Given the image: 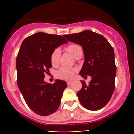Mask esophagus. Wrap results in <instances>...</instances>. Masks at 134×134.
<instances>
[{"instance_id":"obj_1","label":"esophagus","mask_w":134,"mask_h":134,"mask_svg":"<svg viewBox=\"0 0 134 134\" xmlns=\"http://www.w3.org/2000/svg\"><path fill=\"white\" fill-rule=\"evenodd\" d=\"M72 83V81H67V85H70V84H71Z\"/></svg>"}]
</instances>
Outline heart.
<instances>
[{"instance_id": "obj_1", "label": "heart", "mask_w": 134, "mask_h": 134, "mask_svg": "<svg viewBox=\"0 0 134 134\" xmlns=\"http://www.w3.org/2000/svg\"><path fill=\"white\" fill-rule=\"evenodd\" d=\"M66 51L73 55L76 58H79L82 55V48L78 44H70L65 47ZM61 52L59 48H56L52 52L50 55V63L53 66H57L59 64ZM77 72V69L75 67H60L56 72V77L58 79L69 80L74 77Z\"/></svg>"}]
</instances>
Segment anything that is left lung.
<instances>
[{"label":"left lung","mask_w":134,"mask_h":134,"mask_svg":"<svg viewBox=\"0 0 134 134\" xmlns=\"http://www.w3.org/2000/svg\"><path fill=\"white\" fill-rule=\"evenodd\" d=\"M63 36L82 46L85 58L79 74L91 77L88 85L81 81L82 88L77 93L80 103L87 110H100L115 90L116 67L113 47L103 35L90 30Z\"/></svg>","instance_id":"left-lung-1"}]
</instances>
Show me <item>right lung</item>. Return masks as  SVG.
<instances>
[{
	"instance_id": "obj_1",
	"label": "right lung",
	"mask_w": 134,
	"mask_h": 134,
	"mask_svg": "<svg viewBox=\"0 0 134 134\" xmlns=\"http://www.w3.org/2000/svg\"><path fill=\"white\" fill-rule=\"evenodd\" d=\"M67 42L60 35L39 32L26 38L21 44L16 58L17 84L27 106L36 114H52L60 104L67 83L56 80L50 84L44 77L52 67V52Z\"/></svg>"
}]
</instances>
